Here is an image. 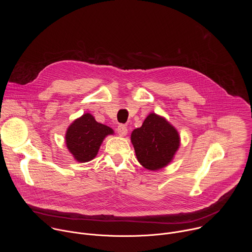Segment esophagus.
Returning <instances> with one entry per match:
<instances>
[{
	"mask_svg": "<svg viewBox=\"0 0 252 252\" xmlns=\"http://www.w3.org/2000/svg\"><path fill=\"white\" fill-rule=\"evenodd\" d=\"M117 130H118L119 134L122 135V136H126V133H127V128H126V126H124V125H120V126H118Z\"/></svg>",
	"mask_w": 252,
	"mask_h": 252,
	"instance_id": "esophagus-1",
	"label": "esophagus"
}]
</instances>
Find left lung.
Returning <instances> with one entry per match:
<instances>
[{
  "mask_svg": "<svg viewBox=\"0 0 252 252\" xmlns=\"http://www.w3.org/2000/svg\"><path fill=\"white\" fill-rule=\"evenodd\" d=\"M130 140L138 162L149 170L165 167L181 146V135L165 118L150 114L142 126L132 130Z\"/></svg>",
  "mask_w": 252,
  "mask_h": 252,
  "instance_id": "obj_1",
  "label": "left lung"
}]
</instances>
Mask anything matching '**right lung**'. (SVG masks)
Masks as SVG:
<instances>
[{
    "label": "right lung",
    "mask_w": 252,
    "mask_h": 252,
    "mask_svg": "<svg viewBox=\"0 0 252 252\" xmlns=\"http://www.w3.org/2000/svg\"><path fill=\"white\" fill-rule=\"evenodd\" d=\"M112 127L97 123L87 113L76 119L65 131V145L68 152L79 162H88L95 158L103 139L114 134Z\"/></svg>",
    "instance_id": "obj_1"
}]
</instances>
